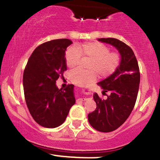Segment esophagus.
<instances>
[{
  "label": "esophagus",
  "mask_w": 160,
  "mask_h": 160,
  "mask_svg": "<svg viewBox=\"0 0 160 160\" xmlns=\"http://www.w3.org/2000/svg\"><path fill=\"white\" fill-rule=\"evenodd\" d=\"M80 100H81V101H86L87 98H80Z\"/></svg>",
  "instance_id": "1"
}]
</instances>
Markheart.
<instances>
[{"instance_id":"b5f03b06","label":"heart","mask_w":160,"mask_h":160,"mask_svg":"<svg viewBox=\"0 0 160 160\" xmlns=\"http://www.w3.org/2000/svg\"><path fill=\"white\" fill-rule=\"evenodd\" d=\"M81 56L91 59L88 65L90 71L75 70L71 74V81L79 86H87L94 82L97 75L105 78L113 74L120 64V56L116 52H110L109 47L99 42H89L68 49L65 54L66 65L74 68L80 64Z\"/></svg>"}]
</instances>
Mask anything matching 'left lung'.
<instances>
[{
  "mask_svg": "<svg viewBox=\"0 0 160 160\" xmlns=\"http://www.w3.org/2000/svg\"><path fill=\"white\" fill-rule=\"evenodd\" d=\"M98 41L111 44L120 52V64L113 74L98 82L104 91L109 92L106 99L94 93L96 109L88 114L89 122L95 129L110 132L118 128L132 111L138 92L140 71L131 47L116 38H98Z\"/></svg>",
  "mask_w": 160,
  "mask_h": 160,
  "instance_id": "1",
  "label": "left lung"
}]
</instances>
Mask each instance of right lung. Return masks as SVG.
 I'll use <instances>...</instances> for the list:
<instances>
[{"label":"right lung","mask_w":160,"mask_h":160,"mask_svg":"<svg viewBox=\"0 0 160 160\" xmlns=\"http://www.w3.org/2000/svg\"><path fill=\"white\" fill-rule=\"evenodd\" d=\"M69 39L46 42L34 49L23 74L25 102L35 122L46 128H56L65 122L75 104L74 86L58 89L56 80L67 70L65 51Z\"/></svg>","instance_id":"right-lung-1"}]
</instances>
